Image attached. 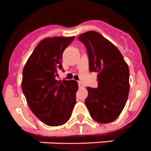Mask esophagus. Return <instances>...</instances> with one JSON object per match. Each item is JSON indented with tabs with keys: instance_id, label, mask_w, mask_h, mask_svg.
<instances>
[{
	"instance_id": "esophagus-1",
	"label": "esophagus",
	"mask_w": 151,
	"mask_h": 151,
	"mask_svg": "<svg viewBox=\"0 0 151 151\" xmlns=\"http://www.w3.org/2000/svg\"><path fill=\"white\" fill-rule=\"evenodd\" d=\"M78 86H79V88H82L83 87V84L82 82H81V81H78Z\"/></svg>"
}]
</instances>
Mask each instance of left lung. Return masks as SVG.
I'll return each instance as SVG.
<instances>
[{"label": "left lung", "instance_id": "8db88e82", "mask_svg": "<svg viewBox=\"0 0 151 151\" xmlns=\"http://www.w3.org/2000/svg\"><path fill=\"white\" fill-rule=\"evenodd\" d=\"M78 39L87 48L90 72L98 73V88H87L85 105L97 122H114L129 96V66L117 47L98 32H85Z\"/></svg>", "mask_w": 151, "mask_h": 151}]
</instances>
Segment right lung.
I'll return each instance as SVG.
<instances>
[{"label": "right lung", "mask_w": 151, "mask_h": 151, "mask_svg": "<svg viewBox=\"0 0 151 151\" xmlns=\"http://www.w3.org/2000/svg\"><path fill=\"white\" fill-rule=\"evenodd\" d=\"M74 37H47L40 41L22 70V90L35 116L48 126L65 124L76 103L78 82L57 81L63 70L62 57Z\"/></svg>", "instance_id": "right-lung-1"}]
</instances>
